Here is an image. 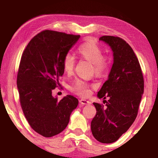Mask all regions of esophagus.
<instances>
[{
	"instance_id": "1",
	"label": "esophagus",
	"mask_w": 158,
	"mask_h": 158,
	"mask_svg": "<svg viewBox=\"0 0 158 158\" xmlns=\"http://www.w3.org/2000/svg\"><path fill=\"white\" fill-rule=\"evenodd\" d=\"M79 102H80V103L81 104V105H90V104H91V102H90L86 100H85V99H81V100H79Z\"/></svg>"
}]
</instances>
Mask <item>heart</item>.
Segmentation results:
<instances>
[{
    "mask_svg": "<svg viewBox=\"0 0 158 158\" xmlns=\"http://www.w3.org/2000/svg\"><path fill=\"white\" fill-rule=\"evenodd\" d=\"M78 53L82 58L93 64L94 73L97 75H102L108 70L109 58L103 56L102 49L93 40H89L80 45ZM63 64L65 71L68 74H70L75 66V58L73 55L68 53L64 57ZM71 90L80 96H86L89 94V85L82 81H77L71 87Z\"/></svg>",
    "mask_w": 158,
    "mask_h": 158,
    "instance_id": "heart-1",
    "label": "heart"
}]
</instances>
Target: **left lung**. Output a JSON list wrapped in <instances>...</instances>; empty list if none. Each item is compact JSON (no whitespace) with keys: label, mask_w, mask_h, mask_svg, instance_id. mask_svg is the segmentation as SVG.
Segmentation results:
<instances>
[{"label":"left lung","mask_w":158,"mask_h":158,"mask_svg":"<svg viewBox=\"0 0 158 158\" xmlns=\"http://www.w3.org/2000/svg\"><path fill=\"white\" fill-rule=\"evenodd\" d=\"M99 40L110 47L114 63L108 79L98 93V98L108 97L109 100H104L105 107L93 103L97 112L90 127L98 141L111 143L127 132L137 116L143 93V77L137 58L126 42L109 35Z\"/></svg>","instance_id":"obj_1"}]
</instances>
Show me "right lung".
Segmentation results:
<instances>
[{"mask_svg": "<svg viewBox=\"0 0 158 158\" xmlns=\"http://www.w3.org/2000/svg\"><path fill=\"white\" fill-rule=\"evenodd\" d=\"M79 37L43 31L29 42L21 56L17 80L21 108L31 127L44 137L63 132L78 105L70 95L58 101L52 90L64 73V57Z\"/></svg>", "mask_w": 158, "mask_h": 158, "instance_id": "right-lung-1", "label": "right lung"}]
</instances>
